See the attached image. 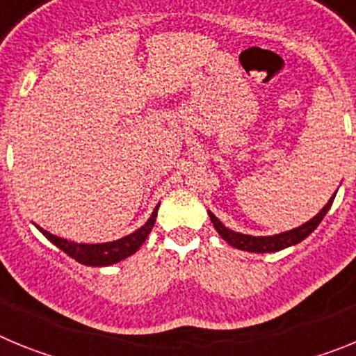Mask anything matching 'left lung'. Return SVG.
Returning <instances> with one entry per match:
<instances>
[{"instance_id":"obj_1","label":"left lung","mask_w":356,"mask_h":356,"mask_svg":"<svg viewBox=\"0 0 356 356\" xmlns=\"http://www.w3.org/2000/svg\"><path fill=\"white\" fill-rule=\"evenodd\" d=\"M335 194L330 197L328 203H326V205L319 210V213H316L310 221L303 222V225L298 226V228L289 229V232H282V234H276V235H266V237H264V235L254 237V235H246V234H241V232H234V229H229L228 226L222 225V222L219 221V219L210 212V210H209V217H210V221H212L213 228L217 229V234L221 235V237L228 242L229 246H234L242 251H250V253H275V251H282L289 246L300 244L301 241H305L308 235L312 234L314 229L319 226V222L323 221V217L326 216L330 207H332L333 200H335Z\"/></svg>"}]
</instances>
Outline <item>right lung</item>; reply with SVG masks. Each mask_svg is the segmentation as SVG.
<instances>
[{
    "label": "right lung",
    "mask_w": 356,
    "mask_h": 356,
    "mask_svg": "<svg viewBox=\"0 0 356 356\" xmlns=\"http://www.w3.org/2000/svg\"><path fill=\"white\" fill-rule=\"evenodd\" d=\"M156 212H159V205H156L155 210L151 212L149 219H147L139 229H135L134 234L127 235V237L122 238H118V241L102 242V244H78V242H71L67 241V238L56 237V235L49 234V232L40 228L35 222H33V225H35V228L39 229L40 234L48 238L49 242H53L56 248H60L65 254H69V257L76 260V262L90 267H106L128 259L130 254H134L135 251L143 246L144 241H146L147 235L151 234V229H153V225H155Z\"/></svg>",
    "instance_id": "obj_1"
}]
</instances>
